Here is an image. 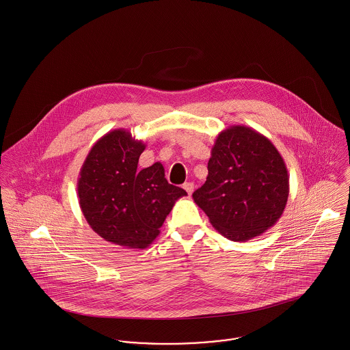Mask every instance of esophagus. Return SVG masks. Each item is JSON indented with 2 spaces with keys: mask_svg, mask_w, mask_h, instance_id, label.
<instances>
[{
  "mask_svg": "<svg viewBox=\"0 0 350 350\" xmlns=\"http://www.w3.org/2000/svg\"><path fill=\"white\" fill-rule=\"evenodd\" d=\"M183 189L187 191V193H189V195H191V193H192V191H193V185H192L191 182H186V183L183 185Z\"/></svg>",
  "mask_w": 350,
  "mask_h": 350,
  "instance_id": "1",
  "label": "esophagus"
}]
</instances>
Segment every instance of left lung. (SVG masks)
Instances as JSON below:
<instances>
[{
  "instance_id": "8db88e82",
  "label": "left lung",
  "mask_w": 350,
  "mask_h": 350,
  "mask_svg": "<svg viewBox=\"0 0 350 350\" xmlns=\"http://www.w3.org/2000/svg\"><path fill=\"white\" fill-rule=\"evenodd\" d=\"M207 170L204 185L192 198L227 239L250 241L282 217L288 198L286 164L262 133L246 126L223 129Z\"/></svg>"
}]
</instances>
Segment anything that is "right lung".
I'll return each mask as SVG.
<instances>
[{
	"label": "right lung",
	"mask_w": 350,
	"mask_h": 350,
	"mask_svg": "<svg viewBox=\"0 0 350 350\" xmlns=\"http://www.w3.org/2000/svg\"><path fill=\"white\" fill-rule=\"evenodd\" d=\"M144 150L127 129H113L94 144L77 180L80 208L91 228L127 249L148 247L175 202L187 195L167 182L159 161L137 170Z\"/></svg>",
	"instance_id": "right-lung-1"
}]
</instances>
